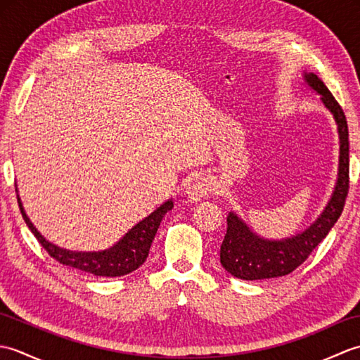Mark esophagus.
Wrapping results in <instances>:
<instances>
[{"label": "esophagus", "instance_id": "1", "mask_svg": "<svg viewBox=\"0 0 360 360\" xmlns=\"http://www.w3.org/2000/svg\"><path fill=\"white\" fill-rule=\"evenodd\" d=\"M212 192V182L207 178H196L187 187V196L190 201L198 202L207 198Z\"/></svg>", "mask_w": 360, "mask_h": 360}]
</instances>
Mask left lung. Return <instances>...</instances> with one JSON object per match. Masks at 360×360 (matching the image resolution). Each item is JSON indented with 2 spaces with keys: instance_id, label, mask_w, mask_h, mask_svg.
Listing matches in <instances>:
<instances>
[{
  "instance_id": "1",
  "label": "left lung",
  "mask_w": 360,
  "mask_h": 360,
  "mask_svg": "<svg viewBox=\"0 0 360 360\" xmlns=\"http://www.w3.org/2000/svg\"><path fill=\"white\" fill-rule=\"evenodd\" d=\"M308 85L322 96L323 105L333 112L340 137L339 178L331 201L317 221L307 231L292 238L269 241L259 238L243 221L231 212L227 217V232L221 244L219 259L224 269L241 280H266L281 277L295 271L311 252L323 241L328 232L342 215L349 190V141L348 124L342 106L325 83L314 72L304 74Z\"/></svg>"
}]
</instances>
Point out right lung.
I'll list each match as a JSON object with an SVG mask.
<instances>
[{"mask_svg": "<svg viewBox=\"0 0 360 360\" xmlns=\"http://www.w3.org/2000/svg\"><path fill=\"white\" fill-rule=\"evenodd\" d=\"M18 205L22 219L26 221L30 232L34 233L38 243L41 244L43 249L48 252L56 262L75 267V269H80L83 272L97 275V277H120V275L133 272L141 264H143V262L148 257L151 243L155 240L160 221H162L168 210L173 209V202L167 201L165 204L160 205L158 210L153 212L150 217L142 219L139 224H136L131 231H129L124 238L111 249H106L102 252H72L60 249L57 246H53L52 243L46 241L43 236L37 232L34 224L30 223L29 218L26 217V213L22 210V205L20 202V198Z\"/></svg>", "mask_w": 360, "mask_h": 360, "instance_id": "add662e5", "label": "right lung"}]
</instances>
